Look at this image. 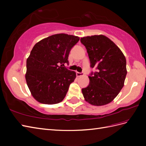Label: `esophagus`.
I'll return each instance as SVG.
<instances>
[{
  "instance_id": "obj_1",
  "label": "esophagus",
  "mask_w": 146,
  "mask_h": 146,
  "mask_svg": "<svg viewBox=\"0 0 146 146\" xmlns=\"http://www.w3.org/2000/svg\"><path fill=\"white\" fill-rule=\"evenodd\" d=\"M83 75H84V73H80V72H76V76H78V77H80V76H83Z\"/></svg>"
}]
</instances>
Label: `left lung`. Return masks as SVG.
Instances as JSON below:
<instances>
[{
	"label": "left lung",
	"instance_id": "8db88e82",
	"mask_svg": "<svg viewBox=\"0 0 146 146\" xmlns=\"http://www.w3.org/2000/svg\"><path fill=\"white\" fill-rule=\"evenodd\" d=\"M81 42L87 51L90 66L97 68V71L88 76L89 85L82 89L85 100L95 106L109 104L124 85L127 73L125 56L104 35L83 37Z\"/></svg>",
	"mask_w": 146,
	"mask_h": 146
}]
</instances>
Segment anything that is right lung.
Returning a JSON list of instances; mask_svg holds the SVG:
<instances>
[{
	"label": "right lung",
	"instance_id": "right-lung-1",
	"mask_svg": "<svg viewBox=\"0 0 146 146\" xmlns=\"http://www.w3.org/2000/svg\"><path fill=\"white\" fill-rule=\"evenodd\" d=\"M80 38L56 34L34 46L27 59L26 80L36 100L43 104H56L64 98L76 73L65 68L71 49Z\"/></svg>",
	"mask_w": 146,
	"mask_h": 146
}]
</instances>
